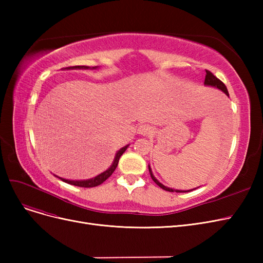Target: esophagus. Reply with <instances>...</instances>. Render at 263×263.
<instances>
[{
    "instance_id": "esophagus-1",
    "label": "esophagus",
    "mask_w": 263,
    "mask_h": 263,
    "mask_svg": "<svg viewBox=\"0 0 263 263\" xmlns=\"http://www.w3.org/2000/svg\"><path fill=\"white\" fill-rule=\"evenodd\" d=\"M151 132V127L150 126H148V125H140L138 128H137V133L139 134V135H141V136H147V135H149Z\"/></svg>"
}]
</instances>
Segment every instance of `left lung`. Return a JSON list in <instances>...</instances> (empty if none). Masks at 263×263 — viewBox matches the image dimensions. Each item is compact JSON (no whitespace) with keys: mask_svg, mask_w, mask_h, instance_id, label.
I'll return each instance as SVG.
<instances>
[{"mask_svg":"<svg viewBox=\"0 0 263 263\" xmlns=\"http://www.w3.org/2000/svg\"><path fill=\"white\" fill-rule=\"evenodd\" d=\"M204 84L206 85V86H213V87H216V89H218V90H220L221 92H224L227 97H229V94H228V91H227V87H226V85L222 83L219 79H217L216 77H215L211 71H208L206 70V76H205V81H204ZM148 168H149V172H150V176H151V179L154 180V182L156 183L157 185H159L160 186L161 189H163L164 191H168V192H177V193H180V192H190V191H193V190H195V189H197V187H195V189H192V190H174V189H171V187H168V186H165V185H163L162 183H160L159 182L157 179H156V177L154 176V173H153V171H151V168H150V165L148 164Z\"/></svg>","mask_w":263,"mask_h":263,"instance_id":"obj_1","label":"left lung"}]
</instances>
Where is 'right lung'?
<instances>
[{
	"label": "right lung",
	"instance_id": "add662e5",
	"mask_svg": "<svg viewBox=\"0 0 263 263\" xmlns=\"http://www.w3.org/2000/svg\"><path fill=\"white\" fill-rule=\"evenodd\" d=\"M99 67H87V66H76V67H69V68H63V69H67V70H70V69H92V70H95L98 69ZM129 147V144L124 146L123 148L119 149L115 157H114V160L112 162V164H110L109 168L107 170H105L104 172H102L100 174H98L97 177L94 178H91V179H87V180H68V179H63L61 177H58L55 176V174H53L54 177L59 178L61 181L66 182V183H69V184L71 185H76V186H81V187H94V186H98L100 184H102L103 182H104L106 179H108L110 176H112V173L115 171L116 166L118 164V161H119V158H121V156L125 153L126 149Z\"/></svg>",
	"mask_w": 263,
	"mask_h": 263
}]
</instances>
